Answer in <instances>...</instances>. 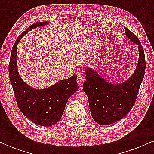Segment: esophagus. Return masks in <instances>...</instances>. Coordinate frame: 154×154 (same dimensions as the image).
I'll use <instances>...</instances> for the list:
<instances>
[{
  "instance_id": "esophagus-1",
  "label": "esophagus",
  "mask_w": 154,
  "mask_h": 154,
  "mask_svg": "<svg viewBox=\"0 0 154 154\" xmlns=\"http://www.w3.org/2000/svg\"><path fill=\"white\" fill-rule=\"evenodd\" d=\"M84 77H83V75H79L78 77H77V84L79 85V86H80V87H82L83 83H84Z\"/></svg>"
}]
</instances>
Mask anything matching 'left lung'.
Masks as SVG:
<instances>
[{
  "label": "left lung",
  "mask_w": 154,
  "mask_h": 154,
  "mask_svg": "<svg viewBox=\"0 0 154 154\" xmlns=\"http://www.w3.org/2000/svg\"><path fill=\"white\" fill-rule=\"evenodd\" d=\"M125 35L138 47L139 58L135 72L128 79L117 84L107 82L92 68L86 67L83 90L88 95L93 119L99 125H111L130 112L137 98L146 71V60L138 38L125 26Z\"/></svg>",
  "instance_id": "left-lung-1"
}]
</instances>
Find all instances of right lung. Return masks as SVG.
<instances>
[{
	"label": "right lung",
	"mask_w": 154,
	"mask_h": 154,
	"mask_svg": "<svg viewBox=\"0 0 154 154\" xmlns=\"http://www.w3.org/2000/svg\"><path fill=\"white\" fill-rule=\"evenodd\" d=\"M48 22H36L22 32L16 40L11 53L8 72L17 103L21 112L40 126L49 127L61 119L67 100L78 90L77 76L61 79L51 87L35 89L22 80L17 65V46L23 36L37 26Z\"/></svg>",
	"instance_id": "right-lung-1"
}]
</instances>
